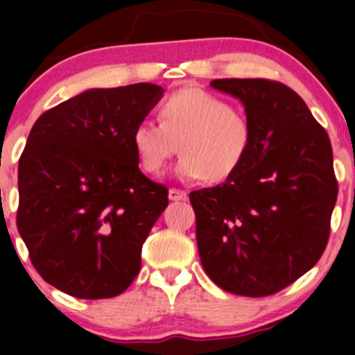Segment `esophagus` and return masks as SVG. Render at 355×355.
<instances>
[{
	"label": "esophagus",
	"mask_w": 355,
	"mask_h": 355,
	"mask_svg": "<svg viewBox=\"0 0 355 355\" xmlns=\"http://www.w3.org/2000/svg\"><path fill=\"white\" fill-rule=\"evenodd\" d=\"M168 198L172 201H185L188 196L183 190H177V188H170L168 190Z\"/></svg>",
	"instance_id": "1"
}]
</instances>
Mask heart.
I'll use <instances>...</instances> for the list:
<instances>
[{
  "mask_svg": "<svg viewBox=\"0 0 355 355\" xmlns=\"http://www.w3.org/2000/svg\"><path fill=\"white\" fill-rule=\"evenodd\" d=\"M159 118L160 123L141 121L132 131L139 167L149 175L162 173L178 149V178L224 182L239 170L252 147L248 116L205 89L183 88L170 95L159 107Z\"/></svg>",
  "mask_w": 355,
  "mask_h": 355,
  "instance_id": "b5f03b06",
  "label": "heart"
}]
</instances>
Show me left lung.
Instances as JSON below:
<instances>
[{
    "label": "left lung",
    "mask_w": 355,
    "mask_h": 355,
    "mask_svg": "<svg viewBox=\"0 0 355 355\" xmlns=\"http://www.w3.org/2000/svg\"><path fill=\"white\" fill-rule=\"evenodd\" d=\"M239 100L252 147L223 185L190 193L201 266L219 288L267 297L298 280L324 252L338 182L327 132L284 83L213 80Z\"/></svg>",
    "instance_id": "8db88e82"
}]
</instances>
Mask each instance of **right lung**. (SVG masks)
I'll use <instances>...</instances> for the list:
<instances>
[{
	"instance_id": "right-lung-1",
	"label": "right lung",
	"mask_w": 355,
	"mask_h": 355,
	"mask_svg": "<svg viewBox=\"0 0 355 355\" xmlns=\"http://www.w3.org/2000/svg\"><path fill=\"white\" fill-rule=\"evenodd\" d=\"M162 96L154 83L87 89L31 129L17 231L39 275L67 295L113 298L141 270L168 190L139 170L132 131Z\"/></svg>"
}]
</instances>
